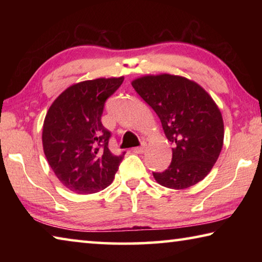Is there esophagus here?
<instances>
[{
	"label": "esophagus",
	"instance_id": "obj_1",
	"mask_svg": "<svg viewBox=\"0 0 262 262\" xmlns=\"http://www.w3.org/2000/svg\"><path fill=\"white\" fill-rule=\"evenodd\" d=\"M145 148H147V145H145V143H142L141 147H136L133 149V151H134L135 154H143L145 151Z\"/></svg>",
	"mask_w": 262,
	"mask_h": 262
}]
</instances>
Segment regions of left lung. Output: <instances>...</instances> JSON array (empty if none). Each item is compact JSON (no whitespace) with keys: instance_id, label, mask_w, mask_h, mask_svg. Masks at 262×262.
I'll list each match as a JSON object with an SVG mask.
<instances>
[{"instance_id":"obj_1","label":"left lung","mask_w":262,"mask_h":262,"mask_svg":"<svg viewBox=\"0 0 262 262\" xmlns=\"http://www.w3.org/2000/svg\"><path fill=\"white\" fill-rule=\"evenodd\" d=\"M133 88L161 119L172 142V162L154 178L167 188L184 189L205 179L219 158L224 123L214 99L201 85L170 74L134 79Z\"/></svg>"}]
</instances>
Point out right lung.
Wrapping results in <instances>:
<instances>
[{
	"label": "right lung",
	"instance_id": "add662e5",
	"mask_svg": "<svg viewBox=\"0 0 262 262\" xmlns=\"http://www.w3.org/2000/svg\"><path fill=\"white\" fill-rule=\"evenodd\" d=\"M123 78L73 84L48 108L42 126L43 152L57 179L72 192L91 194L107 187L125 156L110 151L111 133L101 123L105 101Z\"/></svg>",
	"mask_w": 262,
	"mask_h": 262
}]
</instances>
